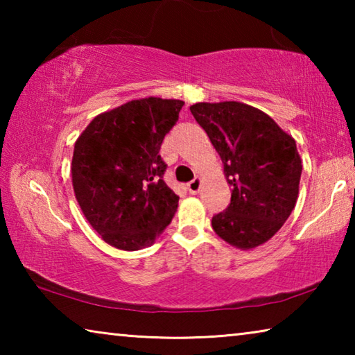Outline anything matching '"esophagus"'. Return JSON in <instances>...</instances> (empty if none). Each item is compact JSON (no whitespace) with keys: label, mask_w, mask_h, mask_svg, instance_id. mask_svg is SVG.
Listing matches in <instances>:
<instances>
[{"label":"esophagus","mask_w":355,"mask_h":355,"mask_svg":"<svg viewBox=\"0 0 355 355\" xmlns=\"http://www.w3.org/2000/svg\"><path fill=\"white\" fill-rule=\"evenodd\" d=\"M200 186H202V180L200 178H194L192 182H189L188 184H186V188H188L189 194H197V192L200 191Z\"/></svg>","instance_id":"1"}]
</instances>
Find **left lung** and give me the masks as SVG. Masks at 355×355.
Instances as JSON below:
<instances>
[{
  "label": "left lung",
  "mask_w": 355,
  "mask_h": 355,
  "mask_svg": "<svg viewBox=\"0 0 355 355\" xmlns=\"http://www.w3.org/2000/svg\"><path fill=\"white\" fill-rule=\"evenodd\" d=\"M191 112L207 131L224 164L232 200L216 214V235L241 250L269 241L299 196L300 159L296 141L258 107L241 101L196 103Z\"/></svg>",
  "instance_id": "obj_1"
}]
</instances>
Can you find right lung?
<instances>
[{"instance_id":"add662e5","label":"right lung","mask_w":355,"mask_h":355,"mask_svg":"<svg viewBox=\"0 0 355 355\" xmlns=\"http://www.w3.org/2000/svg\"><path fill=\"white\" fill-rule=\"evenodd\" d=\"M184 101L146 97L92 119L75 142L71 184L84 218L120 250L152 245L178 208L159 148Z\"/></svg>"}]
</instances>
